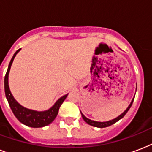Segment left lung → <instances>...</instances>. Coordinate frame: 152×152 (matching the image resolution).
<instances>
[{"label": "left lung", "mask_w": 152, "mask_h": 152, "mask_svg": "<svg viewBox=\"0 0 152 152\" xmlns=\"http://www.w3.org/2000/svg\"><path fill=\"white\" fill-rule=\"evenodd\" d=\"M133 101H134V98L132 99V102L129 105V107L127 108L126 110H125V111H124L123 113L121 114V115H120L119 116H117L116 118L113 119V120H112V121H105V122H98V121H92V120H89V119L86 118V116H85L82 113H82V118H83V120H84V121L86 122L87 124H89V125H91V126H94V127H97V128H105V127H109V126H110V125H112V124H115V123H116V122H117L119 120H121V118H123V117L125 116V114L128 113V111L129 110V109L131 108Z\"/></svg>", "instance_id": "left-lung-1"}]
</instances>
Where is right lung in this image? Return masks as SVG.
<instances>
[{
	"label": "right lung",
	"mask_w": 152,
	"mask_h": 152,
	"mask_svg": "<svg viewBox=\"0 0 152 152\" xmlns=\"http://www.w3.org/2000/svg\"><path fill=\"white\" fill-rule=\"evenodd\" d=\"M20 50V49L16 50V53L14 54L12 58L8 70H7L6 75L4 76L5 96H6V98L8 100V102H9V106L11 108L12 111L15 115V116L17 118V120L20 121L22 124H25L28 127H31V128H42V127L47 126L48 124H50L57 116L58 109H59L61 104H63V102H64V100L66 98L68 94H66L62 97H60L50 109L43 112H38L31 110V109H28L19 104L11 94V91L9 89V81L8 80H9V70H10L11 66L12 64V62H13L14 58L16 57V54Z\"/></svg>",
	"instance_id": "obj_1"
}]
</instances>
